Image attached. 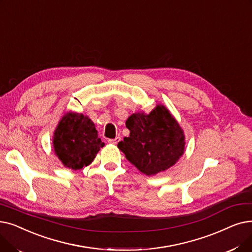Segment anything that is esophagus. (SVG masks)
<instances>
[{
  "label": "esophagus",
  "instance_id": "1",
  "mask_svg": "<svg viewBox=\"0 0 252 252\" xmlns=\"http://www.w3.org/2000/svg\"><path fill=\"white\" fill-rule=\"evenodd\" d=\"M120 139H121V138H120V137L118 136V137H116V138L109 139V142H110V143H113V145H117V143L120 141Z\"/></svg>",
  "mask_w": 252,
  "mask_h": 252
}]
</instances>
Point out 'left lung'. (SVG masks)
<instances>
[{
  "label": "left lung",
  "instance_id": "1",
  "mask_svg": "<svg viewBox=\"0 0 252 252\" xmlns=\"http://www.w3.org/2000/svg\"><path fill=\"white\" fill-rule=\"evenodd\" d=\"M130 134L118 143L126 159L147 175L168 169L183 155V131L163 105L149 114H133L126 121Z\"/></svg>",
  "mask_w": 252,
  "mask_h": 252
}]
</instances>
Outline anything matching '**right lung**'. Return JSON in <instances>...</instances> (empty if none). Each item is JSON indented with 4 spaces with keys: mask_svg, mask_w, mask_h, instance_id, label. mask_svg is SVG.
<instances>
[{
    "mask_svg": "<svg viewBox=\"0 0 252 252\" xmlns=\"http://www.w3.org/2000/svg\"><path fill=\"white\" fill-rule=\"evenodd\" d=\"M54 151L64 166L74 170L89 165L103 142L91 120L82 114L68 113L59 122L53 139Z\"/></svg>",
    "mask_w": 252,
    "mask_h": 252,
    "instance_id": "add662e5",
    "label": "right lung"
}]
</instances>
